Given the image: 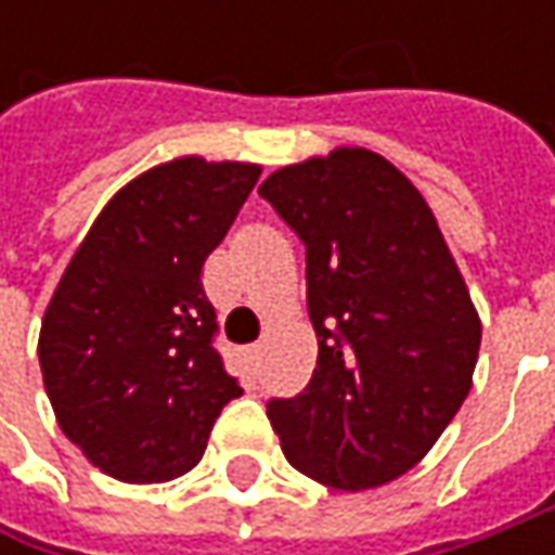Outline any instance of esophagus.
<instances>
[{
	"label": "esophagus",
	"mask_w": 555,
	"mask_h": 555,
	"mask_svg": "<svg viewBox=\"0 0 555 555\" xmlns=\"http://www.w3.org/2000/svg\"><path fill=\"white\" fill-rule=\"evenodd\" d=\"M259 358H262V343L249 346V361H253V364H259Z\"/></svg>",
	"instance_id": "1"
}]
</instances>
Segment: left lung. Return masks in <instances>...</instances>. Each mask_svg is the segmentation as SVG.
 I'll return each mask as SVG.
<instances>
[{"mask_svg":"<svg viewBox=\"0 0 555 555\" xmlns=\"http://www.w3.org/2000/svg\"><path fill=\"white\" fill-rule=\"evenodd\" d=\"M262 201L306 246L318 367L268 420L309 479L364 491L404 476L473 386L481 324L436 216L364 147L271 172Z\"/></svg>","mask_w":555,"mask_h":555,"instance_id":"left-lung-1","label":"left lung"}]
</instances>
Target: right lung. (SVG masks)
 Segmentation results:
<instances>
[{"instance_id":"right-lung-1","label":"right lung","mask_w":555,"mask_h":555,"mask_svg":"<svg viewBox=\"0 0 555 555\" xmlns=\"http://www.w3.org/2000/svg\"><path fill=\"white\" fill-rule=\"evenodd\" d=\"M259 166L163 163L101 209L39 333V367L64 436L132 485L184 476L244 389L216 349L203 266L259 182Z\"/></svg>"}]
</instances>
